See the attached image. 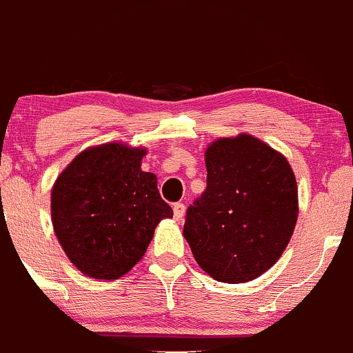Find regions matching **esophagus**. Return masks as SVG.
I'll return each mask as SVG.
<instances>
[{
	"label": "esophagus",
	"mask_w": 353,
	"mask_h": 353,
	"mask_svg": "<svg viewBox=\"0 0 353 353\" xmlns=\"http://www.w3.org/2000/svg\"><path fill=\"white\" fill-rule=\"evenodd\" d=\"M172 210H174V218H176V220H183L184 211H186V206H184L183 203H174Z\"/></svg>",
	"instance_id": "1"
}]
</instances>
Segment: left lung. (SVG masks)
Returning a JSON list of instances; mask_svg holds the SVG:
<instances>
[{"instance_id":"left-lung-1","label":"left lung","mask_w":353,"mask_h":353,"mask_svg":"<svg viewBox=\"0 0 353 353\" xmlns=\"http://www.w3.org/2000/svg\"><path fill=\"white\" fill-rule=\"evenodd\" d=\"M206 189L186 211L196 262L220 283L255 279L283 255L298 220V186L285 157L250 135L206 150Z\"/></svg>"}]
</instances>
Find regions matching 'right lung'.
Instances as JSON below:
<instances>
[{
    "instance_id": "obj_1",
    "label": "right lung",
    "mask_w": 353,
    "mask_h": 353,
    "mask_svg": "<svg viewBox=\"0 0 353 353\" xmlns=\"http://www.w3.org/2000/svg\"><path fill=\"white\" fill-rule=\"evenodd\" d=\"M143 148L106 143L81 152L52 189V225L81 272L118 279L145 254L172 208L161 198L157 177L140 169Z\"/></svg>"
}]
</instances>
